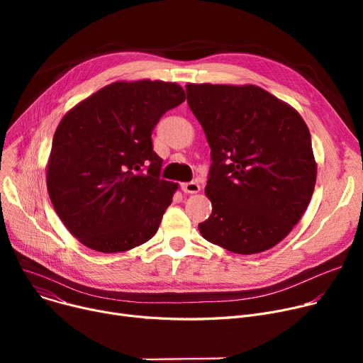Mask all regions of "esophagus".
I'll list each match as a JSON object with an SVG mask.
<instances>
[{
  "label": "esophagus",
  "instance_id": "34e87169",
  "mask_svg": "<svg viewBox=\"0 0 363 363\" xmlns=\"http://www.w3.org/2000/svg\"><path fill=\"white\" fill-rule=\"evenodd\" d=\"M181 189L185 194H197L200 191V185L197 182H184L181 184Z\"/></svg>",
  "mask_w": 363,
  "mask_h": 363
}]
</instances>
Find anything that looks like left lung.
Masks as SVG:
<instances>
[{
    "label": "left lung",
    "mask_w": 363,
    "mask_h": 363,
    "mask_svg": "<svg viewBox=\"0 0 363 363\" xmlns=\"http://www.w3.org/2000/svg\"><path fill=\"white\" fill-rule=\"evenodd\" d=\"M186 101L211 145L200 234L228 252L255 255L289 235L316 182L311 132L287 103L256 85L188 84Z\"/></svg>",
    "instance_id": "obj_1"
}]
</instances>
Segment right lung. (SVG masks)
I'll return each instance as SVG.
<instances>
[{"instance_id": "right-lung-1", "label": "right lung", "mask_w": 363, "mask_h": 363, "mask_svg": "<svg viewBox=\"0 0 363 363\" xmlns=\"http://www.w3.org/2000/svg\"><path fill=\"white\" fill-rule=\"evenodd\" d=\"M185 101L174 82L110 84L65 114L52 138L47 188L70 234L101 253H119L159 230L178 184L160 178L151 133Z\"/></svg>"}]
</instances>
